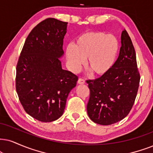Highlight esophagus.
Listing matches in <instances>:
<instances>
[{
  "mask_svg": "<svg viewBox=\"0 0 153 153\" xmlns=\"http://www.w3.org/2000/svg\"><path fill=\"white\" fill-rule=\"evenodd\" d=\"M78 84H80V85H83L85 83V80H84V79L82 78H79L78 80Z\"/></svg>",
  "mask_w": 153,
  "mask_h": 153,
  "instance_id": "obj_1",
  "label": "esophagus"
}]
</instances>
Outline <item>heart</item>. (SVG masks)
I'll return each mask as SVG.
<instances>
[{"mask_svg":"<svg viewBox=\"0 0 153 153\" xmlns=\"http://www.w3.org/2000/svg\"><path fill=\"white\" fill-rule=\"evenodd\" d=\"M119 49L117 36L93 31L79 36L73 46H67L65 53L73 71L79 70L87 59V65L94 74L103 75L114 66Z\"/></svg>","mask_w":153,"mask_h":153,"instance_id":"obj_1","label":"heart"}]
</instances>
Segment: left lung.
Returning a JSON list of instances; mask_svg holds the SVG:
<instances>
[{"label":"left lung","mask_w":153,"mask_h":153,"mask_svg":"<svg viewBox=\"0 0 153 153\" xmlns=\"http://www.w3.org/2000/svg\"><path fill=\"white\" fill-rule=\"evenodd\" d=\"M119 57L107 74L88 80L90 89L87 111L89 117L100 125L121 121L130 112L138 92L140 73L133 43L125 30L121 33Z\"/></svg>","instance_id":"8db88e82"}]
</instances>
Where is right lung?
Wrapping results in <instances>:
<instances>
[{
	"label": "right lung",
	"instance_id": "1",
	"mask_svg": "<svg viewBox=\"0 0 153 153\" xmlns=\"http://www.w3.org/2000/svg\"><path fill=\"white\" fill-rule=\"evenodd\" d=\"M68 22L47 18L29 34L16 67V91L29 115L42 122L62 116L78 77L63 70V38Z\"/></svg>",
	"mask_w": 153,
	"mask_h": 153
}]
</instances>
